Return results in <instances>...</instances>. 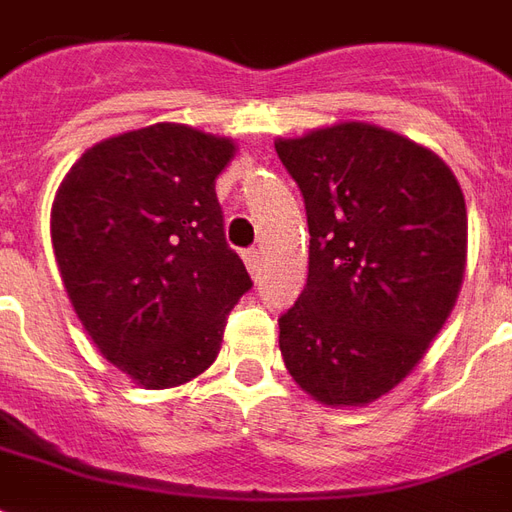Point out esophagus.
<instances>
[{
    "instance_id": "obj_1",
    "label": "esophagus",
    "mask_w": 512,
    "mask_h": 512,
    "mask_svg": "<svg viewBox=\"0 0 512 512\" xmlns=\"http://www.w3.org/2000/svg\"><path fill=\"white\" fill-rule=\"evenodd\" d=\"M244 263H246V268H249V274H252V277H257V271H260V252H257V249H249V252H244Z\"/></svg>"
}]
</instances>
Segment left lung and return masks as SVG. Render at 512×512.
Instances as JSON below:
<instances>
[{
	"instance_id": "1",
	"label": "left lung",
	"mask_w": 512,
	"mask_h": 512,
	"mask_svg": "<svg viewBox=\"0 0 512 512\" xmlns=\"http://www.w3.org/2000/svg\"><path fill=\"white\" fill-rule=\"evenodd\" d=\"M274 147L310 227L307 285L279 318V351L312 400L367 406L419 365L458 301L461 183L430 147L356 120Z\"/></svg>"
}]
</instances>
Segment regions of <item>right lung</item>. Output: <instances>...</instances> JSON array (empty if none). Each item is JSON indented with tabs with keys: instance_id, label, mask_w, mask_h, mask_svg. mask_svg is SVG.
Instances as JSON below:
<instances>
[{
	"instance_id": "right-lung-1",
	"label": "right lung",
	"mask_w": 512,
	"mask_h": 512,
	"mask_svg": "<svg viewBox=\"0 0 512 512\" xmlns=\"http://www.w3.org/2000/svg\"><path fill=\"white\" fill-rule=\"evenodd\" d=\"M233 156L230 136L156 123L84 150L54 194L65 293L95 348L145 389L205 373L252 288L216 200Z\"/></svg>"
}]
</instances>
